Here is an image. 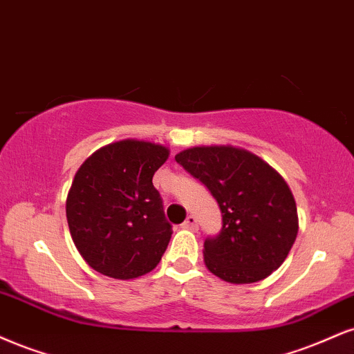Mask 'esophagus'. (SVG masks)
<instances>
[{
    "label": "esophagus",
    "mask_w": 354,
    "mask_h": 354,
    "mask_svg": "<svg viewBox=\"0 0 354 354\" xmlns=\"http://www.w3.org/2000/svg\"><path fill=\"white\" fill-rule=\"evenodd\" d=\"M183 227H185V229H196V227H198V219H196L193 214H189L188 218H186L185 223H183Z\"/></svg>",
    "instance_id": "1"
}]
</instances>
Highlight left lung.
Here are the masks:
<instances>
[{
    "label": "left lung",
    "instance_id": "obj_1",
    "mask_svg": "<svg viewBox=\"0 0 354 354\" xmlns=\"http://www.w3.org/2000/svg\"><path fill=\"white\" fill-rule=\"evenodd\" d=\"M174 160L209 189L223 227L204 241V262L231 283H254L279 269L299 232L293 194L254 153L236 147H194Z\"/></svg>",
    "mask_w": 354,
    "mask_h": 354
}]
</instances>
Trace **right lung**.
I'll return each mask as SVG.
<instances>
[{
  "mask_svg": "<svg viewBox=\"0 0 354 354\" xmlns=\"http://www.w3.org/2000/svg\"><path fill=\"white\" fill-rule=\"evenodd\" d=\"M168 155L163 145L122 140L92 153L75 173L67 223L93 270L129 280L160 263L173 229L151 180Z\"/></svg>",
  "mask_w": 354,
  "mask_h": 354,
  "instance_id": "1",
  "label": "right lung"
}]
</instances>
